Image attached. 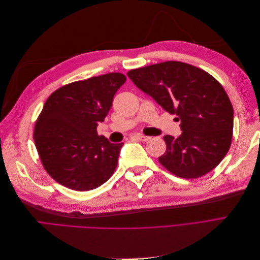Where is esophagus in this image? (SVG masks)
<instances>
[{
	"label": "esophagus",
	"mask_w": 260,
	"mask_h": 260,
	"mask_svg": "<svg viewBox=\"0 0 260 260\" xmlns=\"http://www.w3.org/2000/svg\"><path fill=\"white\" fill-rule=\"evenodd\" d=\"M135 138L138 139L139 141H143V142H146V141L151 139V137H146V136H143V135H136Z\"/></svg>",
	"instance_id": "34e87169"
}]
</instances>
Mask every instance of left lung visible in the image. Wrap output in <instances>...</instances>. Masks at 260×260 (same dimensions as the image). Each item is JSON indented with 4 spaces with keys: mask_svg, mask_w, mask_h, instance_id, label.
Instances as JSON below:
<instances>
[{
    "mask_svg": "<svg viewBox=\"0 0 260 260\" xmlns=\"http://www.w3.org/2000/svg\"><path fill=\"white\" fill-rule=\"evenodd\" d=\"M128 77L181 122L178 138L164 137L162 166L185 179L217 167L229 151L233 130V107L222 85L201 68L172 60L130 70Z\"/></svg>",
    "mask_w": 260,
    "mask_h": 260,
    "instance_id": "obj_1",
    "label": "left lung"
}]
</instances>
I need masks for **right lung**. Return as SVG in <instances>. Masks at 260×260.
Returning a JSON list of instances; mask_svg holds the SVG:
<instances>
[{
  "label": "right lung",
  "instance_id": "1",
  "mask_svg": "<svg viewBox=\"0 0 260 260\" xmlns=\"http://www.w3.org/2000/svg\"><path fill=\"white\" fill-rule=\"evenodd\" d=\"M127 78L119 73L61 86L46 100L36 122L35 144L48 174L75 191H90L111 178L123 143H111L96 128Z\"/></svg>",
  "mask_w": 260,
  "mask_h": 260
}]
</instances>
